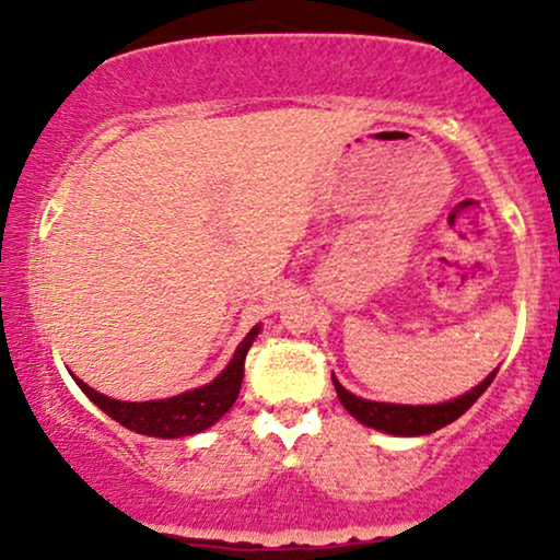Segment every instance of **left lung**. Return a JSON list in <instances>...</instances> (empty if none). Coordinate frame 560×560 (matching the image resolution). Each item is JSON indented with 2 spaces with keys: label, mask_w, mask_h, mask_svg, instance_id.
I'll return each mask as SVG.
<instances>
[{
  "label": "left lung",
  "mask_w": 560,
  "mask_h": 560,
  "mask_svg": "<svg viewBox=\"0 0 560 560\" xmlns=\"http://www.w3.org/2000/svg\"><path fill=\"white\" fill-rule=\"evenodd\" d=\"M494 374H498V371H492L479 387H474L471 392H466V395L440 405H395V402L363 400V397L347 392L337 378H334V389H337L339 402L345 405L347 413H350L352 419L365 423V427H374L378 432L397 434V436H421V434H432L436 429L447 427V423L460 419V416H464L466 410L479 400L481 392L490 387Z\"/></svg>",
  "instance_id": "1"
}]
</instances>
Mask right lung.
<instances>
[{
  "instance_id": "1",
  "label": "right lung",
  "mask_w": 560,
  "mask_h": 560,
  "mask_svg": "<svg viewBox=\"0 0 560 560\" xmlns=\"http://www.w3.org/2000/svg\"><path fill=\"white\" fill-rule=\"evenodd\" d=\"M258 331L260 326H255V329L242 339V345L236 347L234 358H231V363L223 369L221 376H215L213 382L205 384V387L168 397V400L120 402L92 389L89 384H83L81 378H75V384H79L83 395H86L96 408H102L110 419L124 423L126 429H131V432L137 434L176 440V436L205 432V429L213 427L218 419H223V413H229V408L234 405L236 397H240L244 378V358H247V350L253 347Z\"/></svg>"
}]
</instances>
